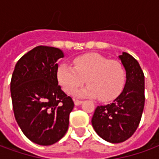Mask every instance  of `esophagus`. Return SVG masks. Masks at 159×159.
I'll list each match as a JSON object with an SVG mask.
<instances>
[{"mask_svg":"<svg viewBox=\"0 0 159 159\" xmlns=\"http://www.w3.org/2000/svg\"><path fill=\"white\" fill-rule=\"evenodd\" d=\"M74 102H75V105H80L82 102H83V101H81V100H77V99H75V101H74Z\"/></svg>","mask_w":159,"mask_h":159,"instance_id":"obj_1","label":"esophagus"}]
</instances>
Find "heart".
Here are the masks:
<instances>
[{"mask_svg":"<svg viewBox=\"0 0 159 159\" xmlns=\"http://www.w3.org/2000/svg\"><path fill=\"white\" fill-rule=\"evenodd\" d=\"M57 81L67 94H73L86 83L89 86L81 95L111 101L121 93L125 72L120 61L110 60L98 53H87L75 57L73 67L63 62L57 72Z\"/></svg>","mask_w":159,"mask_h":159,"instance_id":"obj_1","label":"heart"}]
</instances>
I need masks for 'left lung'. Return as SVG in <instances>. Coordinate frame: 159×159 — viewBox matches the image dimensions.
I'll return each instance as SVG.
<instances>
[{
  "mask_svg": "<svg viewBox=\"0 0 159 159\" xmlns=\"http://www.w3.org/2000/svg\"><path fill=\"white\" fill-rule=\"evenodd\" d=\"M126 70V83L122 93L107 105L95 110L92 126L108 142L122 143L139 127L144 107V75L137 61L126 52L119 56Z\"/></svg>",
  "mask_w": 159,
  "mask_h": 159,
  "instance_id": "1",
  "label": "left lung"
}]
</instances>
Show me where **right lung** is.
I'll return each mask as SVG.
<instances>
[{
	"mask_svg": "<svg viewBox=\"0 0 159 159\" xmlns=\"http://www.w3.org/2000/svg\"><path fill=\"white\" fill-rule=\"evenodd\" d=\"M61 49L37 46L20 58L10 83L15 117L21 131L40 145L58 142L69 128L74 102L58 85Z\"/></svg>",
	"mask_w": 159,
	"mask_h": 159,
	"instance_id": "add662e5",
	"label": "right lung"
}]
</instances>
